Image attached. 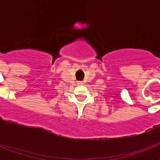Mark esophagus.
I'll list each match as a JSON object with an SVG mask.
<instances>
[{
    "mask_svg": "<svg viewBox=\"0 0 160 160\" xmlns=\"http://www.w3.org/2000/svg\"><path fill=\"white\" fill-rule=\"evenodd\" d=\"M77 85H84V83L81 82V81H79V82L77 83Z\"/></svg>",
    "mask_w": 160,
    "mask_h": 160,
    "instance_id": "esophagus-1",
    "label": "esophagus"
}]
</instances>
